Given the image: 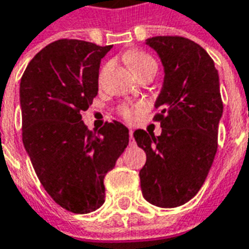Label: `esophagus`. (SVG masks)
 Here are the masks:
<instances>
[{"label":"esophagus","instance_id":"esophagus-1","mask_svg":"<svg viewBox=\"0 0 249 249\" xmlns=\"http://www.w3.org/2000/svg\"><path fill=\"white\" fill-rule=\"evenodd\" d=\"M129 145H136L135 139H133V130H129Z\"/></svg>","mask_w":249,"mask_h":249}]
</instances>
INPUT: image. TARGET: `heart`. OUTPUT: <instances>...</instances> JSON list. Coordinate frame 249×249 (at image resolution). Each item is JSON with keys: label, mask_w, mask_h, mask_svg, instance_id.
<instances>
[{"label": "heart", "mask_w": 249, "mask_h": 249, "mask_svg": "<svg viewBox=\"0 0 249 249\" xmlns=\"http://www.w3.org/2000/svg\"><path fill=\"white\" fill-rule=\"evenodd\" d=\"M126 60L129 62L132 71H135L136 76H139L144 71H157V64L155 58L149 54H146L144 52H135V53H129L126 56ZM139 112V108H132V107H123L121 108V114L124 116V119L133 120L135 116Z\"/></svg>", "instance_id": "b5f03b06"}]
</instances>
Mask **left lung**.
<instances>
[{"label": "left lung", "mask_w": 249, "mask_h": 249, "mask_svg": "<svg viewBox=\"0 0 249 249\" xmlns=\"http://www.w3.org/2000/svg\"><path fill=\"white\" fill-rule=\"evenodd\" d=\"M164 66V84L153 117L161 135L137 129V145L146 162L140 171L141 192L161 208L183 205L200 191L217 151L223 114L219 73L201 46L180 36L146 40Z\"/></svg>", "instance_id": "left-lung-1"}]
</instances>
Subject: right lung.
Instances as JSON below:
<instances>
[{
	"instance_id": "1",
	"label": "right lung",
	"mask_w": 249,
	"mask_h": 249,
	"mask_svg": "<svg viewBox=\"0 0 249 249\" xmlns=\"http://www.w3.org/2000/svg\"><path fill=\"white\" fill-rule=\"evenodd\" d=\"M110 49L54 41L33 57L19 84L25 149L46 192L73 213L103 205L104 178L129 142V130L119 121L96 133L81 120L97 96L100 62Z\"/></svg>"
}]
</instances>
